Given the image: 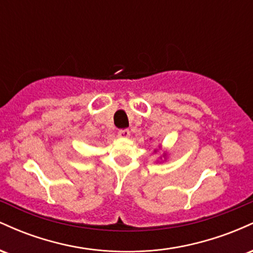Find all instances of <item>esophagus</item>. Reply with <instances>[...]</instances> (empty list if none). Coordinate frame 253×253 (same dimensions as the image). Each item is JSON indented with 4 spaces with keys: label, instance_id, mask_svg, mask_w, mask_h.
<instances>
[{
    "label": "esophagus",
    "instance_id": "34e87169",
    "mask_svg": "<svg viewBox=\"0 0 253 253\" xmlns=\"http://www.w3.org/2000/svg\"><path fill=\"white\" fill-rule=\"evenodd\" d=\"M118 135L120 136V138H128V136L130 135V132L128 129H119L118 132Z\"/></svg>",
    "mask_w": 253,
    "mask_h": 253
}]
</instances>
